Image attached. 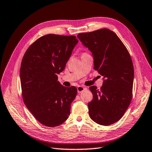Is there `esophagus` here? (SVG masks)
I'll use <instances>...</instances> for the list:
<instances>
[{"label": "esophagus", "mask_w": 152, "mask_h": 152, "mask_svg": "<svg viewBox=\"0 0 152 152\" xmlns=\"http://www.w3.org/2000/svg\"><path fill=\"white\" fill-rule=\"evenodd\" d=\"M85 89H86V88H85L82 86H77V92L78 93H81L83 91H84Z\"/></svg>", "instance_id": "34e87169"}]
</instances>
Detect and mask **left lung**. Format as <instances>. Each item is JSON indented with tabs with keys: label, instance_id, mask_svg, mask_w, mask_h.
Wrapping results in <instances>:
<instances>
[{
	"label": "left lung",
	"instance_id": "1",
	"mask_svg": "<svg viewBox=\"0 0 152 152\" xmlns=\"http://www.w3.org/2000/svg\"><path fill=\"white\" fill-rule=\"evenodd\" d=\"M92 53L94 69L103 76L101 89L92 86L93 99L88 104L89 116L101 125L119 121L129 107L134 71L132 58L117 34L108 29L77 34Z\"/></svg>",
	"mask_w": 152,
	"mask_h": 152
}]
</instances>
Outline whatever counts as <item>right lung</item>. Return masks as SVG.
I'll return each mask as SVG.
<instances>
[{"mask_svg": "<svg viewBox=\"0 0 152 152\" xmlns=\"http://www.w3.org/2000/svg\"><path fill=\"white\" fill-rule=\"evenodd\" d=\"M77 42L75 36L46 34L34 42L23 57L20 71L23 100L46 126H59L71 112L77 88L63 86L57 75L64 70Z\"/></svg>", "mask_w": 152, "mask_h": 152, "instance_id": "obj_1", "label": "right lung"}]
</instances>
